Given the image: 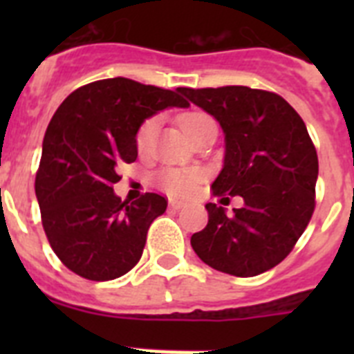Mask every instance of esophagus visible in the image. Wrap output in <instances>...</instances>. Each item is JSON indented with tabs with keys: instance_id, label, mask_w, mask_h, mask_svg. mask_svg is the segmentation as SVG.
I'll return each instance as SVG.
<instances>
[{
	"instance_id": "1",
	"label": "esophagus",
	"mask_w": 354,
	"mask_h": 354,
	"mask_svg": "<svg viewBox=\"0 0 354 354\" xmlns=\"http://www.w3.org/2000/svg\"><path fill=\"white\" fill-rule=\"evenodd\" d=\"M168 205H170V207H171V209H183V207H184V205H186V204H184L183 200H177V198H170V200H168Z\"/></svg>"
}]
</instances>
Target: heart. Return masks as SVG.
<instances>
[{"label":"heart","instance_id":"1","mask_svg":"<svg viewBox=\"0 0 354 354\" xmlns=\"http://www.w3.org/2000/svg\"><path fill=\"white\" fill-rule=\"evenodd\" d=\"M207 124H212V118L205 113H200V111H189V113H184L180 117V127L189 140H193V136ZM156 131H158V118H149V120L143 122L142 127L136 133V149L140 152L149 150L156 136ZM200 171L193 170V168H167L159 175L162 187L170 193H177V195L192 192V187L195 186Z\"/></svg>","mask_w":354,"mask_h":354}]
</instances>
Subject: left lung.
Returning a JSON list of instances; mask_svg holds the SVG:
<instances>
[{
	"mask_svg": "<svg viewBox=\"0 0 354 354\" xmlns=\"http://www.w3.org/2000/svg\"><path fill=\"white\" fill-rule=\"evenodd\" d=\"M177 92L214 117L225 134L214 195H239L245 202L234 214L205 205L207 227L192 236L193 250L212 270L234 277L271 270L289 255L315 207L319 162L305 122L273 92L248 86Z\"/></svg>",
	"mask_w": 354,
	"mask_h": 354,
	"instance_id": "left-lung-1",
	"label": "left lung"
}]
</instances>
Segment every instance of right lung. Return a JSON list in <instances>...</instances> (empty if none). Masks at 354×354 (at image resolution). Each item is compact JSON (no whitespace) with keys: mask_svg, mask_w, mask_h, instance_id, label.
Returning a JSON list of instances; mask_svg holds the SVG:
<instances>
[{"mask_svg":"<svg viewBox=\"0 0 354 354\" xmlns=\"http://www.w3.org/2000/svg\"><path fill=\"white\" fill-rule=\"evenodd\" d=\"M187 106L171 90L111 77L74 90L56 109L35 195L49 245L68 270L106 282L138 264L147 230L168 204L158 193L122 202L113 192L117 167L136 161V133L147 118Z\"/></svg>","mask_w":354,"mask_h":354,"instance_id":"1","label":"right lung"}]
</instances>
